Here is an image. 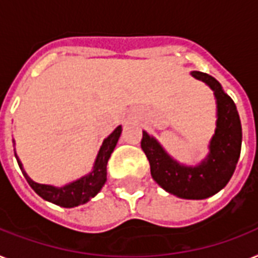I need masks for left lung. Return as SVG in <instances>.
<instances>
[{
	"instance_id": "1",
	"label": "left lung",
	"mask_w": 258,
	"mask_h": 258,
	"mask_svg": "<svg viewBox=\"0 0 258 258\" xmlns=\"http://www.w3.org/2000/svg\"><path fill=\"white\" fill-rule=\"evenodd\" d=\"M191 76L208 84L217 100V128L208 157L194 167L180 165L146 131L141 146L150 162L151 176L162 188L184 200H205L224 188L232 178L240 158L242 128L236 104L220 83L198 71H192Z\"/></svg>"
}]
</instances>
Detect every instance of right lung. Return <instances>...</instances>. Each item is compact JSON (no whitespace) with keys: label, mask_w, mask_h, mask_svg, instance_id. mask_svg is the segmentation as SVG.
Masks as SVG:
<instances>
[{"label":"right lung","mask_w":258,"mask_h":258,"mask_svg":"<svg viewBox=\"0 0 258 258\" xmlns=\"http://www.w3.org/2000/svg\"><path fill=\"white\" fill-rule=\"evenodd\" d=\"M120 134L121 125H119V127L113 130V133L108 138H105L100 150H99L92 171L87 174V175L82 176L80 179L74 180V182H71L66 186H61V187L37 183V182L30 179L25 170H24V167H22V163L18 159L17 154L14 153V155H16L18 166H20L22 174L25 176V179L28 180L30 187L33 188L38 196L48 201V202H52V204L61 206V208H75V206L88 202L104 186L105 180H107V162H108L109 157H111V154H112L113 149H115V146L119 141Z\"/></svg>","instance_id":"obj_1"}]
</instances>
